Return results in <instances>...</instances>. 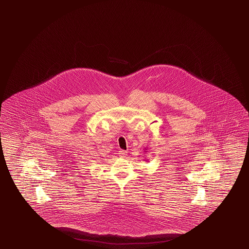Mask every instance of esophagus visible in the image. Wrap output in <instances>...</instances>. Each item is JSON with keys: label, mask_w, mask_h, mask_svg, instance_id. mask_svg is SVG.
<instances>
[{"label": "esophagus", "mask_w": 249, "mask_h": 249, "mask_svg": "<svg viewBox=\"0 0 249 249\" xmlns=\"http://www.w3.org/2000/svg\"><path fill=\"white\" fill-rule=\"evenodd\" d=\"M118 154H119V156H120V157H122V158H125L127 156V152L126 151H124V150H120V151L118 152Z\"/></svg>", "instance_id": "1"}]
</instances>
